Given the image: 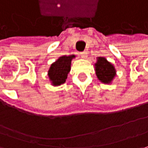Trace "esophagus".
Masks as SVG:
<instances>
[{"label":"esophagus","mask_w":148,"mask_h":148,"mask_svg":"<svg viewBox=\"0 0 148 148\" xmlns=\"http://www.w3.org/2000/svg\"><path fill=\"white\" fill-rule=\"evenodd\" d=\"M80 56L82 57L83 58H85L86 57H87V52H85V51H84V52H81L80 53Z\"/></svg>","instance_id":"1"}]
</instances>
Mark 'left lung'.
<instances>
[{
  "label": "left lung",
  "instance_id": "obj_1",
  "mask_svg": "<svg viewBox=\"0 0 148 148\" xmlns=\"http://www.w3.org/2000/svg\"><path fill=\"white\" fill-rule=\"evenodd\" d=\"M97 78L102 83L110 84L116 76V69L114 66L105 58L99 57L97 63L95 64Z\"/></svg>",
  "mask_w": 148,
  "mask_h": 148
}]
</instances>
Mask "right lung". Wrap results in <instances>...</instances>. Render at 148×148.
Returning <instances> with one entry per match:
<instances>
[{
    "label": "right lung",
    "instance_id": "add662e5",
    "mask_svg": "<svg viewBox=\"0 0 148 148\" xmlns=\"http://www.w3.org/2000/svg\"><path fill=\"white\" fill-rule=\"evenodd\" d=\"M74 57V55L60 57L51 65L48 70V77L53 85L57 86L65 83L68 74L70 71L71 61Z\"/></svg>",
    "mask_w": 148,
    "mask_h": 148
}]
</instances>
